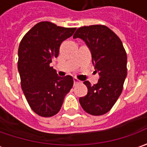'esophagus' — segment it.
Returning <instances> with one entry per match:
<instances>
[{"label": "esophagus", "mask_w": 147, "mask_h": 147, "mask_svg": "<svg viewBox=\"0 0 147 147\" xmlns=\"http://www.w3.org/2000/svg\"><path fill=\"white\" fill-rule=\"evenodd\" d=\"M78 82V80L77 78H74V85H76Z\"/></svg>", "instance_id": "esophagus-1"}]
</instances>
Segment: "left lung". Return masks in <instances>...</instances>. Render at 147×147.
Masks as SVG:
<instances>
[{"label": "left lung", "instance_id": "1", "mask_svg": "<svg viewBox=\"0 0 147 147\" xmlns=\"http://www.w3.org/2000/svg\"><path fill=\"white\" fill-rule=\"evenodd\" d=\"M74 38H81L91 51L99 78L96 84L83 82L88 94L79 98L82 109L92 115L106 114L119 97L127 77V54L119 37L105 25L84 26Z\"/></svg>", "mask_w": 147, "mask_h": 147}]
</instances>
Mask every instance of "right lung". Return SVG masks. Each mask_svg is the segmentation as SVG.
Segmentation results:
<instances>
[{"label":"right lung","mask_w":147,"mask_h":147,"mask_svg":"<svg viewBox=\"0 0 147 147\" xmlns=\"http://www.w3.org/2000/svg\"><path fill=\"white\" fill-rule=\"evenodd\" d=\"M75 30L47 21L40 22L20 42L18 70L21 88L32 110L42 117L56 115L73 87L72 76H58L50 64L59 55L60 44Z\"/></svg>","instance_id":"1"}]
</instances>
